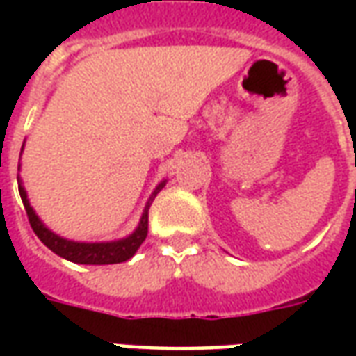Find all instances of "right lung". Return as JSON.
<instances>
[{
    "label": "right lung",
    "instance_id": "1",
    "mask_svg": "<svg viewBox=\"0 0 356 356\" xmlns=\"http://www.w3.org/2000/svg\"><path fill=\"white\" fill-rule=\"evenodd\" d=\"M162 185H158L154 194L150 196L145 213L140 217V223L137 227V231L133 232L131 236H127L124 240H118V242H101V244H86V242H72V240H65L57 236L55 232H51L49 229H45V225L38 219L34 213V209L30 208V202L26 198L24 188L19 185L20 198L26 209L28 221L32 231L35 232V236L42 240L45 246L49 248L51 252H55L60 257H65L68 261L81 263V265H112V263H124L129 257L135 255V252L139 250V246L145 242L148 234V208H150V202L154 200V196L162 191Z\"/></svg>",
    "mask_w": 356,
    "mask_h": 356
}]
</instances>
